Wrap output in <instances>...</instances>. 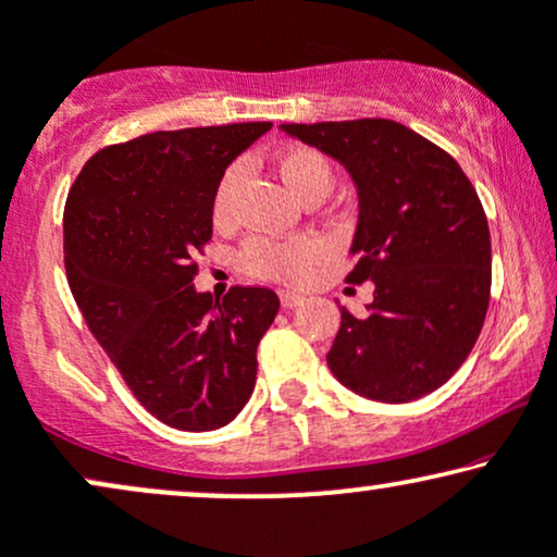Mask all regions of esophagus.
<instances>
[{"label": "esophagus", "instance_id": "obj_1", "mask_svg": "<svg viewBox=\"0 0 557 557\" xmlns=\"http://www.w3.org/2000/svg\"><path fill=\"white\" fill-rule=\"evenodd\" d=\"M302 300H306V298H302L300 293H293V290L280 293V302H283V308H295V306H300Z\"/></svg>", "mask_w": 557, "mask_h": 557}]
</instances>
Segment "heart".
Instances as JSON below:
<instances>
[{"label": "heart", "instance_id": "obj_1", "mask_svg": "<svg viewBox=\"0 0 557 557\" xmlns=\"http://www.w3.org/2000/svg\"><path fill=\"white\" fill-rule=\"evenodd\" d=\"M277 172L283 177L285 187L290 189L300 200H311V197H321L329 193L334 185V166H331L329 157L321 151L308 149V146H293L285 149L277 157ZM238 180V169L231 166L218 182L213 195V218L218 223L228 221L231 206H234V189ZM321 244L313 236H293V238H267V236H251L249 242L242 246L238 255V264L244 272L255 274V277L264 280H300L311 272V267L319 262Z\"/></svg>", "mask_w": 557, "mask_h": 557}]
</instances>
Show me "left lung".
Segmentation results:
<instances>
[{"instance_id":"obj_1","label":"left lung","mask_w":557,"mask_h":557,"mask_svg":"<svg viewBox=\"0 0 557 557\" xmlns=\"http://www.w3.org/2000/svg\"><path fill=\"white\" fill-rule=\"evenodd\" d=\"M347 166L360 197L349 283H375L364 315L342 308L326 362L349 391L408 404L468 360L491 298V234L475 187L440 146L385 117L287 123Z\"/></svg>"}]
</instances>
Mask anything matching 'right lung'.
<instances>
[{"label": "right lung", "instance_id": "add662e5", "mask_svg": "<svg viewBox=\"0 0 557 557\" xmlns=\"http://www.w3.org/2000/svg\"><path fill=\"white\" fill-rule=\"evenodd\" d=\"M272 123L146 133L104 146L69 189L63 264L76 306L125 385L159 421L208 432L236 419L280 311L270 287L197 293L226 166Z\"/></svg>", "mask_w": 557, "mask_h": 557}]
</instances>
